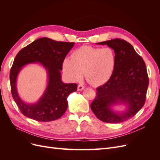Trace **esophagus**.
Instances as JSON below:
<instances>
[{
  "instance_id": "esophagus-1",
  "label": "esophagus",
  "mask_w": 160,
  "mask_h": 160,
  "mask_svg": "<svg viewBox=\"0 0 160 160\" xmlns=\"http://www.w3.org/2000/svg\"><path fill=\"white\" fill-rule=\"evenodd\" d=\"M84 88H85V87L83 85H79L78 87H77V90H78V91H82V90L84 89Z\"/></svg>"
}]
</instances>
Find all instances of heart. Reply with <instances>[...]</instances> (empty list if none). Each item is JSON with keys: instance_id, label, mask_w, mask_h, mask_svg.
Returning a JSON list of instances; mask_svg holds the SVG:
<instances>
[{"instance_id": "heart-1", "label": "heart", "mask_w": 160, "mask_h": 160, "mask_svg": "<svg viewBox=\"0 0 160 160\" xmlns=\"http://www.w3.org/2000/svg\"><path fill=\"white\" fill-rule=\"evenodd\" d=\"M116 64V55L111 47L95 48L83 46L75 50L71 59L62 62V71L72 82L83 79L93 86L103 85L111 78Z\"/></svg>"}]
</instances>
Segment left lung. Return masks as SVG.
Returning <instances> with one entry per match:
<instances>
[{
	"label": "left lung",
	"mask_w": 160,
	"mask_h": 160,
	"mask_svg": "<svg viewBox=\"0 0 160 160\" xmlns=\"http://www.w3.org/2000/svg\"><path fill=\"white\" fill-rule=\"evenodd\" d=\"M107 45L115 52L116 64L111 78L97 88V95L91 109L101 121L106 123L123 122L136 114L145 104L149 78L145 62L133 46L120 38L97 43ZM123 104V112L112 108Z\"/></svg>",
	"instance_id": "obj_1"
}]
</instances>
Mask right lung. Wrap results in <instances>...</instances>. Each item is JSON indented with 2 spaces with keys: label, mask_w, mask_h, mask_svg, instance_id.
<instances>
[{
  "label": "right lung",
  "mask_w": 160,
  "mask_h": 160,
  "mask_svg": "<svg viewBox=\"0 0 160 160\" xmlns=\"http://www.w3.org/2000/svg\"><path fill=\"white\" fill-rule=\"evenodd\" d=\"M74 42H61L43 37L38 38L18 52L10 71L11 93L21 112L38 122H51L60 118L68 106L67 98L77 91L76 83H64L61 80L62 62ZM39 63L46 69L48 83L42 98L36 103L27 104L18 95L16 79L23 67Z\"/></svg>",
  "instance_id": "1"
}]
</instances>
